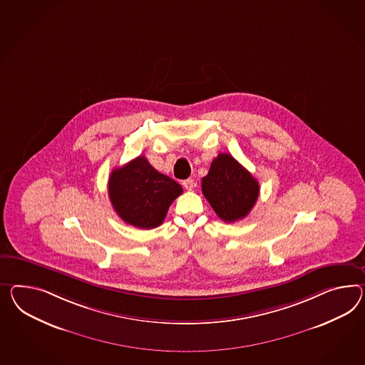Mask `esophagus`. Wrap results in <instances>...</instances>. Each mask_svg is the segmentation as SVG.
I'll use <instances>...</instances> for the list:
<instances>
[{"mask_svg":"<svg viewBox=\"0 0 365 365\" xmlns=\"http://www.w3.org/2000/svg\"><path fill=\"white\" fill-rule=\"evenodd\" d=\"M182 185H184L187 190H192V189H195V187H196V182H195L193 178H187V180H184Z\"/></svg>","mask_w":365,"mask_h":365,"instance_id":"obj_1","label":"esophagus"}]
</instances>
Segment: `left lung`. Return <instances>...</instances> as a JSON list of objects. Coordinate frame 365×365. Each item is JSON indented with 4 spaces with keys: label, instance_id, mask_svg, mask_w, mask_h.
<instances>
[{
    "label": "left lung",
    "instance_id": "1",
    "mask_svg": "<svg viewBox=\"0 0 365 365\" xmlns=\"http://www.w3.org/2000/svg\"><path fill=\"white\" fill-rule=\"evenodd\" d=\"M202 193L224 222H235L250 213L259 196V184L229 153H220L201 182Z\"/></svg>",
    "mask_w": 365,
    "mask_h": 365
}]
</instances>
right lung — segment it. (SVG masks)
<instances>
[{
	"instance_id": "add662e5",
	"label": "right lung",
	"mask_w": 365,
	"mask_h": 365,
	"mask_svg": "<svg viewBox=\"0 0 365 365\" xmlns=\"http://www.w3.org/2000/svg\"><path fill=\"white\" fill-rule=\"evenodd\" d=\"M182 193L173 178L158 172L144 156L113 169L108 180V196L124 222L139 229L163 224L169 206Z\"/></svg>"
}]
</instances>
